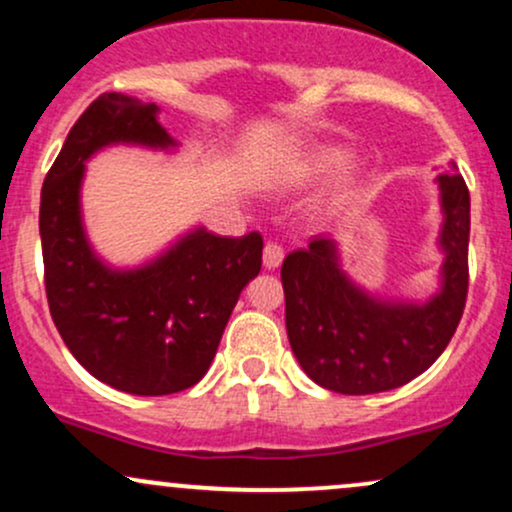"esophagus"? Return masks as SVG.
I'll use <instances>...</instances> for the list:
<instances>
[{"label": "esophagus", "instance_id": "obj_1", "mask_svg": "<svg viewBox=\"0 0 512 512\" xmlns=\"http://www.w3.org/2000/svg\"><path fill=\"white\" fill-rule=\"evenodd\" d=\"M262 262L267 269H276L281 262H284V250L276 243H267L262 250Z\"/></svg>", "mask_w": 512, "mask_h": 512}]
</instances>
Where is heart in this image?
<instances>
[{"instance_id":"1","label":"heart","mask_w":512,"mask_h":512,"mask_svg":"<svg viewBox=\"0 0 512 512\" xmlns=\"http://www.w3.org/2000/svg\"><path fill=\"white\" fill-rule=\"evenodd\" d=\"M346 158H349V151L339 149V146H325V149L315 151V154L303 163L301 170H298V180L317 182L327 178V175H332L334 170L344 166ZM358 185H361V180H358L354 173L342 175V178L334 182L330 195H327V204H330V207H342V204H346L356 195Z\"/></svg>"}]
</instances>
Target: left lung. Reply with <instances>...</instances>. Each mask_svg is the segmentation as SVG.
Instances as JSON below:
<instances>
[{
	"mask_svg": "<svg viewBox=\"0 0 512 512\" xmlns=\"http://www.w3.org/2000/svg\"><path fill=\"white\" fill-rule=\"evenodd\" d=\"M440 190V289L426 301H387L342 267L334 238L317 236L281 264L286 332L313 383L342 395L407 385L433 366L455 334L467 301L469 190L452 163Z\"/></svg>",
	"mask_w": 512,
	"mask_h": 512,
	"instance_id": "8db88e82",
	"label": "left lung"
}]
</instances>
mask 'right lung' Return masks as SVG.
Segmentation results:
<instances>
[{"mask_svg": "<svg viewBox=\"0 0 512 512\" xmlns=\"http://www.w3.org/2000/svg\"><path fill=\"white\" fill-rule=\"evenodd\" d=\"M175 151L158 105L103 93L67 134L40 192L45 293L64 344L93 378L158 397L204 378L240 291L260 274L262 236L192 228L137 267L93 250L81 216L86 161L108 146Z\"/></svg>", "mask_w": 512, "mask_h": 512, "instance_id": "obj_1", "label": "right lung"}]
</instances>
